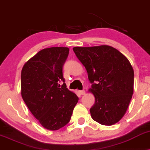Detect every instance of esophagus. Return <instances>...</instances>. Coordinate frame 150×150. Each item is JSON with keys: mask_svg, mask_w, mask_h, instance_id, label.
<instances>
[{"mask_svg": "<svg viewBox=\"0 0 150 150\" xmlns=\"http://www.w3.org/2000/svg\"><path fill=\"white\" fill-rule=\"evenodd\" d=\"M79 93L81 94V95H84V94L85 93V90H81V91H79Z\"/></svg>", "mask_w": 150, "mask_h": 150, "instance_id": "obj_1", "label": "esophagus"}]
</instances>
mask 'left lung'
Returning a JSON list of instances; mask_svg holds the SVG:
<instances>
[{
  "label": "left lung",
  "mask_w": 150,
  "mask_h": 150,
  "mask_svg": "<svg viewBox=\"0 0 150 150\" xmlns=\"http://www.w3.org/2000/svg\"><path fill=\"white\" fill-rule=\"evenodd\" d=\"M76 56L87 69L95 97L92 119L102 125L116 124L126 113L133 94L134 71L128 59L109 46L74 47Z\"/></svg>",
  "instance_id": "1"
}]
</instances>
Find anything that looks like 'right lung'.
I'll return each mask as SVG.
<instances>
[{"label":"right lung","instance_id":"right-lung-1","mask_svg":"<svg viewBox=\"0 0 150 150\" xmlns=\"http://www.w3.org/2000/svg\"><path fill=\"white\" fill-rule=\"evenodd\" d=\"M69 51L66 47L43 49L22 69V99L35 117L48 130H59L68 124L79 101L78 96L66 87L63 75Z\"/></svg>","mask_w":150,"mask_h":150}]
</instances>
